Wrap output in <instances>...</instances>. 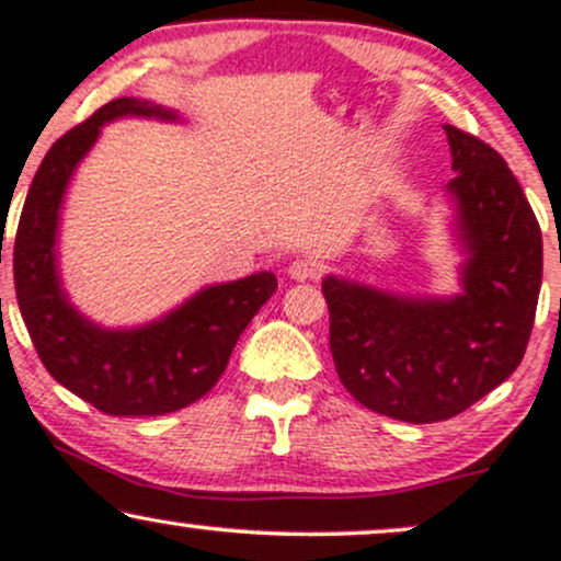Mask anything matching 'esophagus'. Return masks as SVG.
Here are the masks:
<instances>
[{"label": "esophagus", "instance_id": "34e87169", "mask_svg": "<svg viewBox=\"0 0 561 561\" xmlns=\"http://www.w3.org/2000/svg\"><path fill=\"white\" fill-rule=\"evenodd\" d=\"M319 274H321V266L311 259H298L287 266V276L295 282H311V279H317Z\"/></svg>", "mask_w": 561, "mask_h": 561}]
</instances>
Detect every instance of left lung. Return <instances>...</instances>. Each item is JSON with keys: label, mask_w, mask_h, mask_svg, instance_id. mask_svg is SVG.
<instances>
[{"label": "left lung", "mask_w": 561, "mask_h": 561, "mask_svg": "<svg viewBox=\"0 0 561 561\" xmlns=\"http://www.w3.org/2000/svg\"><path fill=\"white\" fill-rule=\"evenodd\" d=\"M461 293L401 295L327 274L340 382L366 409L411 424L461 414L517 369L536 319L543 240L504 158L443 126Z\"/></svg>", "instance_id": "8db88e82"}]
</instances>
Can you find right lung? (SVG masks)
<instances>
[{"mask_svg":"<svg viewBox=\"0 0 561 561\" xmlns=\"http://www.w3.org/2000/svg\"><path fill=\"white\" fill-rule=\"evenodd\" d=\"M182 115L137 96H118L70 128L38 165L21 224L12 272L21 317L34 347L62 388L111 416H160L203 398L227 369L237 340L274 295L272 272L208 285L182 306L139 327H102L83 317L62 287L57 263L60 210L70 179L105 124Z\"/></svg>","mask_w":561,"mask_h":561,"instance_id":"right-lung-1","label":"right lung"}]
</instances>
